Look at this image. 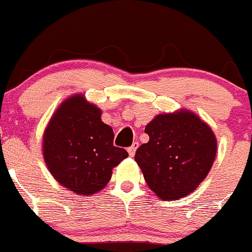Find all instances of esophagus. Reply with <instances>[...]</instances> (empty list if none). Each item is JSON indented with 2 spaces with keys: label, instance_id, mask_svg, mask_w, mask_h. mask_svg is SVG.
I'll return each instance as SVG.
<instances>
[{
  "label": "esophagus",
  "instance_id": "34e87169",
  "mask_svg": "<svg viewBox=\"0 0 252 252\" xmlns=\"http://www.w3.org/2000/svg\"><path fill=\"white\" fill-rule=\"evenodd\" d=\"M138 147H139V143L134 142L133 145L128 148V153H129V155H130V157H134V154H135V152H137Z\"/></svg>",
  "mask_w": 252,
  "mask_h": 252
}]
</instances>
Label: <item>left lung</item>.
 Wrapping results in <instances>:
<instances>
[{"mask_svg": "<svg viewBox=\"0 0 252 252\" xmlns=\"http://www.w3.org/2000/svg\"><path fill=\"white\" fill-rule=\"evenodd\" d=\"M149 142L135 153L148 187L163 200H178L208 176L218 152L213 129L194 112L163 113L145 126Z\"/></svg>", "mask_w": 252, "mask_h": 252, "instance_id": "obj_1", "label": "left lung"}]
</instances>
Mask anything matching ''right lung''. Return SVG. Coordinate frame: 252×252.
Masks as SVG:
<instances>
[{
	"mask_svg": "<svg viewBox=\"0 0 252 252\" xmlns=\"http://www.w3.org/2000/svg\"><path fill=\"white\" fill-rule=\"evenodd\" d=\"M100 117L102 110L77 93L58 105L44 129V163L74 194L88 196L104 189L113 168L128 157L126 149L113 145V129Z\"/></svg>",
	"mask_w": 252,
	"mask_h": 252,
	"instance_id": "1",
	"label": "right lung"
}]
</instances>
